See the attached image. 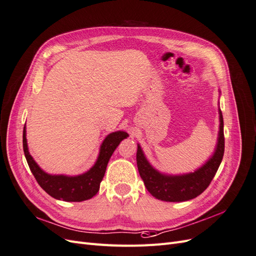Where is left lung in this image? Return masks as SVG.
Returning a JSON list of instances; mask_svg holds the SVG:
<instances>
[{"instance_id": "obj_1", "label": "left lung", "mask_w": 256, "mask_h": 256, "mask_svg": "<svg viewBox=\"0 0 256 256\" xmlns=\"http://www.w3.org/2000/svg\"><path fill=\"white\" fill-rule=\"evenodd\" d=\"M220 114V130L218 144L215 154L203 167L194 173L185 176H162L148 162L138 146L136 160L139 174L142 176L146 188L156 199L167 202H182L192 200L201 194L208 188L215 176L224 153V118Z\"/></svg>"}]
</instances>
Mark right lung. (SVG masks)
<instances>
[{
  "mask_svg": "<svg viewBox=\"0 0 256 256\" xmlns=\"http://www.w3.org/2000/svg\"><path fill=\"white\" fill-rule=\"evenodd\" d=\"M26 126L23 128V151L28 167L35 176L37 183L44 190L57 200L68 202H80L92 199L96 194L105 174L107 164L112 154L123 139L128 135L126 132H114L105 138L101 146L100 155L94 166L88 172L78 176H50L39 168L28 153L26 144Z\"/></svg>",
  "mask_w": 256,
  "mask_h": 256,
  "instance_id": "obj_1",
  "label": "right lung"
}]
</instances>
